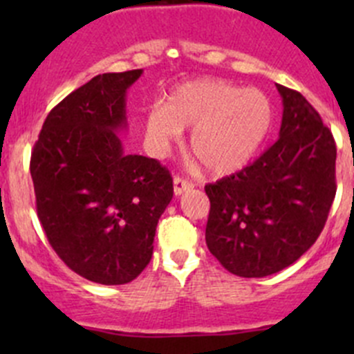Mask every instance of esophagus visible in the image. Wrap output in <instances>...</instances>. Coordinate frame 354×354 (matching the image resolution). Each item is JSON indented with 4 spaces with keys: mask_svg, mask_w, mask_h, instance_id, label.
<instances>
[{
    "mask_svg": "<svg viewBox=\"0 0 354 354\" xmlns=\"http://www.w3.org/2000/svg\"><path fill=\"white\" fill-rule=\"evenodd\" d=\"M173 187H174V195H176V197H180V195H183L185 192L192 190V188H194V185H192L190 181L185 180V178L176 176L173 181Z\"/></svg>",
    "mask_w": 354,
    "mask_h": 354,
    "instance_id": "obj_1",
    "label": "esophagus"
}]
</instances>
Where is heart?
<instances>
[{
  "mask_svg": "<svg viewBox=\"0 0 354 354\" xmlns=\"http://www.w3.org/2000/svg\"><path fill=\"white\" fill-rule=\"evenodd\" d=\"M272 123V104L262 91L216 78L178 85L164 104L145 116V140L160 156L192 131V151L216 176L236 173L257 154Z\"/></svg>",
  "mask_w": 354,
  "mask_h": 354,
  "instance_id": "1",
  "label": "heart"
}]
</instances>
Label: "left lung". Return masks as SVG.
Returning a JSON list of instances; mask_svg holds the SVG:
<instances>
[{
	"mask_svg": "<svg viewBox=\"0 0 354 354\" xmlns=\"http://www.w3.org/2000/svg\"><path fill=\"white\" fill-rule=\"evenodd\" d=\"M279 138L238 173L205 187V241L224 269L266 277L317 241L335 197V142L299 92L277 85Z\"/></svg>",
	"mask_w": 354,
	"mask_h": 354,
	"instance_id": "1",
	"label": "left lung"
}]
</instances>
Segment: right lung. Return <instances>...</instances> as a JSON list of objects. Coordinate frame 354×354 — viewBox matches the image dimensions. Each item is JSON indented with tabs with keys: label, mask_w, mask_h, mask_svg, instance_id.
Listing matches in <instances>:
<instances>
[{
	"label": "right lung",
	"mask_w": 354,
	"mask_h": 354,
	"mask_svg": "<svg viewBox=\"0 0 354 354\" xmlns=\"http://www.w3.org/2000/svg\"><path fill=\"white\" fill-rule=\"evenodd\" d=\"M144 70L102 73L46 118L30 157L35 205L53 250L73 272L114 286L147 267L173 178L124 152L127 92Z\"/></svg>",
	"instance_id": "1"
}]
</instances>
